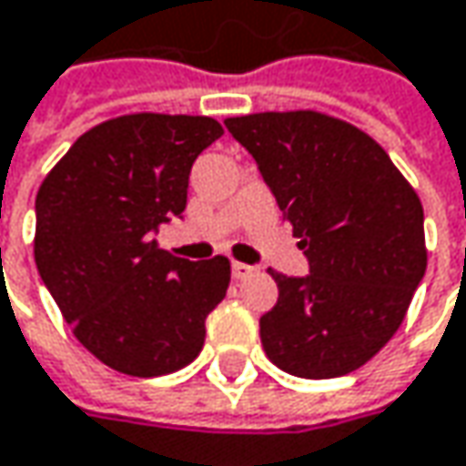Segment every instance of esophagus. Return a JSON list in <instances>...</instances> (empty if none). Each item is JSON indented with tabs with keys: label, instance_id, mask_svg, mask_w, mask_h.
<instances>
[{
	"label": "esophagus",
	"instance_id": "obj_1",
	"mask_svg": "<svg viewBox=\"0 0 466 466\" xmlns=\"http://www.w3.org/2000/svg\"><path fill=\"white\" fill-rule=\"evenodd\" d=\"M232 275H234V279H245L248 275H253V267H248V264H239V261H234Z\"/></svg>",
	"mask_w": 466,
	"mask_h": 466
}]
</instances>
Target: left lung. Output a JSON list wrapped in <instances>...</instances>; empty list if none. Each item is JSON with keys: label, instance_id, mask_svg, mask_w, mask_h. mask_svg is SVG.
<instances>
[{"label": "left lung", "instance_id": "left-lung-1", "mask_svg": "<svg viewBox=\"0 0 466 466\" xmlns=\"http://www.w3.org/2000/svg\"><path fill=\"white\" fill-rule=\"evenodd\" d=\"M224 125L256 159L309 261L304 277L269 269L279 299L258 322L267 358L301 379L358 370L395 336L427 269L416 191L370 136L318 111Z\"/></svg>", "mask_w": 466, "mask_h": 466}]
</instances>
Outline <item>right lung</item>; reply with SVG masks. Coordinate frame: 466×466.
<instances>
[{
  "label": "right lung",
  "mask_w": 466,
  "mask_h": 466,
  "mask_svg": "<svg viewBox=\"0 0 466 466\" xmlns=\"http://www.w3.org/2000/svg\"><path fill=\"white\" fill-rule=\"evenodd\" d=\"M210 116L130 114L87 130L36 194V269L79 344L127 376H165L202 352L229 258L187 261L157 232L184 218Z\"/></svg>",
  "instance_id": "1"
}]
</instances>
